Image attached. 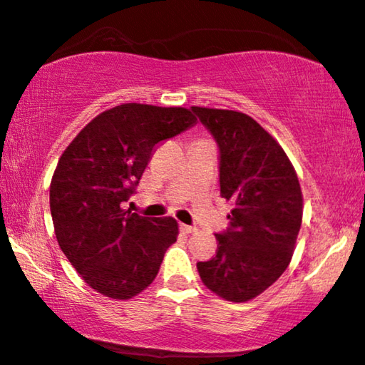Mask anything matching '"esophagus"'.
Here are the masks:
<instances>
[{"mask_svg":"<svg viewBox=\"0 0 365 365\" xmlns=\"http://www.w3.org/2000/svg\"><path fill=\"white\" fill-rule=\"evenodd\" d=\"M180 230H182V232H185V235H190V232L197 231L194 226H187V225H180Z\"/></svg>","mask_w":365,"mask_h":365,"instance_id":"esophagus-1","label":"esophagus"}]
</instances>
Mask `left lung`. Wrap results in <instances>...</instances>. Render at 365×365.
Instances as JSON below:
<instances>
[{"instance_id":"obj_1","label":"left lung","mask_w":365,"mask_h":365,"mask_svg":"<svg viewBox=\"0 0 365 365\" xmlns=\"http://www.w3.org/2000/svg\"><path fill=\"white\" fill-rule=\"evenodd\" d=\"M219 146L221 197L232 202L216 257L197 263L202 282L231 302L257 297L291 263L302 192L282 146L247 113L192 107Z\"/></svg>"}]
</instances>
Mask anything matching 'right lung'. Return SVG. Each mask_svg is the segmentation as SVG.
Instances as JSON below:
<instances>
[{"label": "right lung", "instance_id": "add662e5", "mask_svg": "<svg viewBox=\"0 0 365 365\" xmlns=\"http://www.w3.org/2000/svg\"><path fill=\"white\" fill-rule=\"evenodd\" d=\"M194 124L188 108L122 103L83 127L57 161L49 197L57 243L96 292L130 299L156 279L178 222L139 216L122 202L158 144Z\"/></svg>", "mask_w": 365, "mask_h": 365}]
</instances>
